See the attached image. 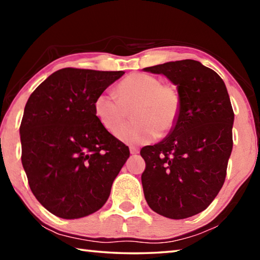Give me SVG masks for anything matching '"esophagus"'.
Returning <instances> with one entry per match:
<instances>
[{
  "label": "esophagus",
  "instance_id": "34e87169",
  "mask_svg": "<svg viewBox=\"0 0 260 260\" xmlns=\"http://www.w3.org/2000/svg\"><path fill=\"white\" fill-rule=\"evenodd\" d=\"M129 151H131L132 155H136V153H139L140 149L138 147H131L129 148Z\"/></svg>",
  "mask_w": 260,
  "mask_h": 260
}]
</instances>
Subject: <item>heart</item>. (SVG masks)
Listing matches in <instances>:
<instances>
[{
	"label": "heart",
	"mask_w": 260,
	"mask_h": 260,
	"mask_svg": "<svg viewBox=\"0 0 260 260\" xmlns=\"http://www.w3.org/2000/svg\"><path fill=\"white\" fill-rule=\"evenodd\" d=\"M116 94L117 98L107 91L98 95L94 112L100 124L122 142L148 143L177 127L182 100L174 85L161 83L151 74L136 72L118 83ZM132 109L135 120L123 126Z\"/></svg>",
	"instance_id": "b5f03b06"
}]
</instances>
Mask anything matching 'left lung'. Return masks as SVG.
<instances>
[{"instance_id": "obj_1", "label": "left lung", "mask_w": 260, "mask_h": 260, "mask_svg": "<svg viewBox=\"0 0 260 260\" xmlns=\"http://www.w3.org/2000/svg\"><path fill=\"white\" fill-rule=\"evenodd\" d=\"M164 74L180 91L182 109L175 128L141 149L144 197L150 209L170 219L204 211L226 179L233 149V111L225 82L193 59L143 69Z\"/></svg>"}]
</instances>
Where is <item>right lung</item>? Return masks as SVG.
Listing matches in <instances>:
<instances>
[{
	"label": "right lung",
	"mask_w": 260,
	"mask_h": 260,
	"mask_svg": "<svg viewBox=\"0 0 260 260\" xmlns=\"http://www.w3.org/2000/svg\"><path fill=\"white\" fill-rule=\"evenodd\" d=\"M124 73L61 69L25 105L21 162L33 195L57 217L78 219L102 208L129 157L94 112L98 95Z\"/></svg>",
	"instance_id": "right-lung-1"
}]
</instances>
